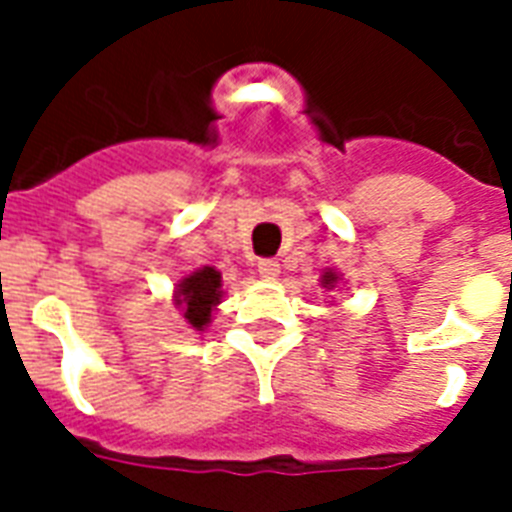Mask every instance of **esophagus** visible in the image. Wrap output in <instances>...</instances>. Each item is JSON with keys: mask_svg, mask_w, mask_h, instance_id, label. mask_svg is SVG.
Returning a JSON list of instances; mask_svg holds the SVG:
<instances>
[{"mask_svg": "<svg viewBox=\"0 0 512 512\" xmlns=\"http://www.w3.org/2000/svg\"><path fill=\"white\" fill-rule=\"evenodd\" d=\"M257 273H260L263 279H273V276H279V260H273V257H263V260H257Z\"/></svg>", "mask_w": 512, "mask_h": 512, "instance_id": "1", "label": "esophagus"}]
</instances>
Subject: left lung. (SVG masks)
Masks as SVG:
<instances>
[{
	"label": "left lung",
	"mask_w": 512,
	"mask_h": 512,
	"mask_svg": "<svg viewBox=\"0 0 512 512\" xmlns=\"http://www.w3.org/2000/svg\"><path fill=\"white\" fill-rule=\"evenodd\" d=\"M335 281H337V273L329 271L327 276H324V287H335Z\"/></svg>",
	"instance_id": "1"
}]
</instances>
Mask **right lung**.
<instances>
[{
    "label": "right lung",
    "instance_id": "obj_1",
    "mask_svg": "<svg viewBox=\"0 0 512 512\" xmlns=\"http://www.w3.org/2000/svg\"><path fill=\"white\" fill-rule=\"evenodd\" d=\"M217 303H220V273L215 268H201L191 273L177 289V305L183 308L185 321L193 329L207 327Z\"/></svg>",
    "mask_w": 512,
    "mask_h": 512
}]
</instances>
